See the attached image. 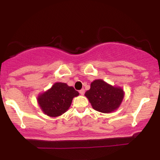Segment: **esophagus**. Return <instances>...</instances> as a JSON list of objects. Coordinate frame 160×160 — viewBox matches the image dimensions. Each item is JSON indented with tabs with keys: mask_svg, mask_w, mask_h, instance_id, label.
Here are the masks:
<instances>
[{
	"mask_svg": "<svg viewBox=\"0 0 160 160\" xmlns=\"http://www.w3.org/2000/svg\"><path fill=\"white\" fill-rule=\"evenodd\" d=\"M79 92H80V95H84L85 92H84V89H80V91H79Z\"/></svg>",
	"mask_w": 160,
	"mask_h": 160,
	"instance_id": "1",
	"label": "esophagus"
}]
</instances>
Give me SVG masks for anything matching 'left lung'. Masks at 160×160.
Here are the masks:
<instances>
[{"label": "left lung", "instance_id": "1", "mask_svg": "<svg viewBox=\"0 0 160 160\" xmlns=\"http://www.w3.org/2000/svg\"><path fill=\"white\" fill-rule=\"evenodd\" d=\"M85 95L95 111L110 113L117 109L123 99V90L112 86L102 80H94Z\"/></svg>", "mask_w": 160, "mask_h": 160}]
</instances>
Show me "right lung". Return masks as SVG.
I'll use <instances>...</instances> for the list:
<instances>
[{
    "instance_id": "add662e5",
    "label": "right lung",
    "mask_w": 160,
    "mask_h": 160,
    "mask_svg": "<svg viewBox=\"0 0 160 160\" xmlns=\"http://www.w3.org/2000/svg\"><path fill=\"white\" fill-rule=\"evenodd\" d=\"M79 92L72 86L64 82H56L50 89L38 97V103L42 111L49 117L62 115L68 110L73 98Z\"/></svg>"
}]
</instances>
